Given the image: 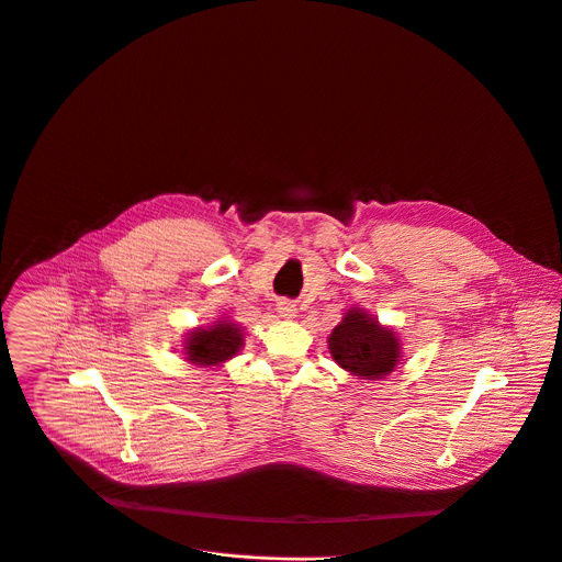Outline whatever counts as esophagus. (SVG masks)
Listing matches in <instances>:
<instances>
[{
  "label": "esophagus",
  "instance_id": "obj_1",
  "mask_svg": "<svg viewBox=\"0 0 562 562\" xmlns=\"http://www.w3.org/2000/svg\"><path fill=\"white\" fill-rule=\"evenodd\" d=\"M278 313H280V317H295L297 308H295V304H293V302H289V300H280V302H278Z\"/></svg>",
  "mask_w": 562,
  "mask_h": 562
}]
</instances>
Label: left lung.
<instances>
[{
  "label": "left lung",
  "instance_id": "left-lung-1",
  "mask_svg": "<svg viewBox=\"0 0 562 562\" xmlns=\"http://www.w3.org/2000/svg\"><path fill=\"white\" fill-rule=\"evenodd\" d=\"M333 359L363 380H378L395 370L400 361V341L393 330L382 328L363 311L352 308L328 337Z\"/></svg>",
  "mask_w": 562,
  "mask_h": 562
}]
</instances>
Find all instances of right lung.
I'll list each match as a JSON object with an SVG mask.
<instances>
[{
  "mask_svg": "<svg viewBox=\"0 0 562 562\" xmlns=\"http://www.w3.org/2000/svg\"><path fill=\"white\" fill-rule=\"evenodd\" d=\"M240 346H243L240 328L234 322L225 319L210 328L192 330L190 337H187L184 355L192 363L216 366V363L234 357L240 350Z\"/></svg>",
  "mask_w": 562,
  "mask_h": 562,
  "instance_id": "add662e5",
  "label": "right lung"
}]
</instances>
